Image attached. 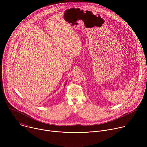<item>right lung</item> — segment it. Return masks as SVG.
I'll return each mask as SVG.
<instances>
[{
    "instance_id": "add662e5",
    "label": "right lung",
    "mask_w": 147,
    "mask_h": 147,
    "mask_svg": "<svg viewBox=\"0 0 147 147\" xmlns=\"http://www.w3.org/2000/svg\"><path fill=\"white\" fill-rule=\"evenodd\" d=\"M66 83H65V86H66Z\"/></svg>"
}]
</instances>
